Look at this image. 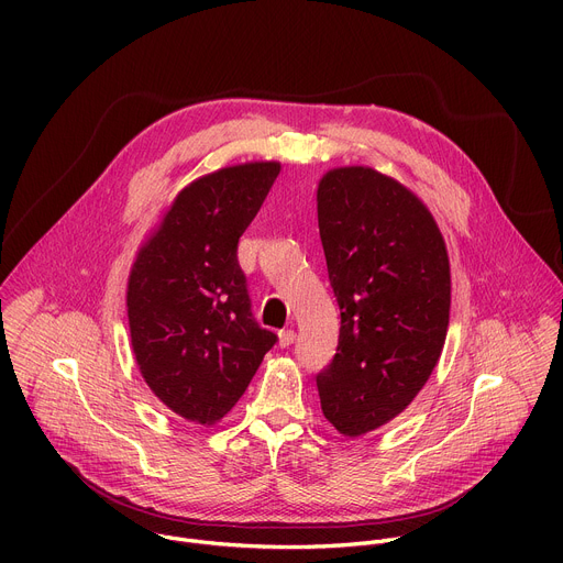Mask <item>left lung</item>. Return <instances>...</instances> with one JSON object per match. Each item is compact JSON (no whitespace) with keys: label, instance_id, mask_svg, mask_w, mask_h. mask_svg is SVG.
I'll list each match as a JSON object with an SVG mask.
<instances>
[{"label":"left lung","instance_id":"obj_1","mask_svg":"<svg viewBox=\"0 0 563 563\" xmlns=\"http://www.w3.org/2000/svg\"><path fill=\"white\" fill-rule=\"evenodd\" d=\"M278 174V163H245L194 180L135 254L131 350L151 391L187 421L231 412L278 341L254 320L235 256Z\"/></svg>","mask_w":563,"mask_h":563}]
</instances>
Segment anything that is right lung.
Returning a JSON list of instances; mask_svg holds the SVG:
<instances>
[{
    "mask_svg": "<svg viewBox=\"0 0 563 563\" xmlns=\"http://www.w3.org/2000/svg\"><path fill=\"white\" fill-rule=\"evenodd\" d=\"M316 202L341 309L336 354L316 387L325 419L354 439L404 412L437 367L450 261L428 207L369 167L328 172Z\"/></svg>",
    "mask_w": 563,
    "mask_h": 563,
    "instance_id": "1",
    "label": "right lung"
}]
</instances>
